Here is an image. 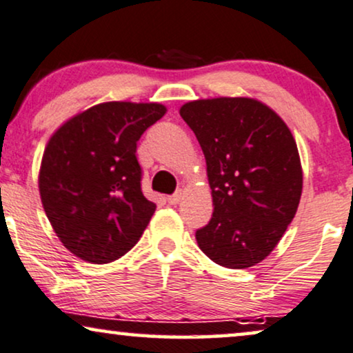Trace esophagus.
<instances>
[{"label": "esophagus", "mask_w": 353, "mask_h": 353, "mask_svg": "<svg viewBox=\"0 0 353 353\" xmlns=\"http://www.w3.org/2000/svg\"><path fill=\"white\" fill-rule=\"evenodd\" d=\"M181 199H182V192H176V194L169 195V197H168V202L171 203V205H177V203L181 202Z\"/></svg>", "instance_id": "1"}]
</instances>
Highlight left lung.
<instances>
[{
  "mask_svg": "<svg viewBox=\"0 0 353 353\" xmlns=\"http://www.w3.org/2000/svg\"><path fill=\"white\" fill-rule=\"evenodd\" d=\"M207 164L214 214L195 232L212 261L243 270L265 260L294 219L303 168L294 136L274 110L250 97L184 103Z\"/></svg>",
  "mask_w": 353,
  "mask_h": 353,
  "instance_id": "obj_1",
  "label": "left lung"
}]
</instances>
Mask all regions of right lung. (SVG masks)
I'll use <instances>...</instances> for the list:
<instances>
[{"mask_svg": "<svg viewBox=\"0 0 353 353\" xmlns=\"http://www.w3.org/2000/svg\"><path fill=\"white\" fill-rule=\"evenodd\" d=\"M168 112L161 103L105 101L50 136L39 194L62 245L88 263L121 258L141 239L156 203L141 192L136 143Z\"/></svg>", "mask_w": 353, "mask_h": 353, "instance_id": "right-lung-1", "label": "right lung"}]
</instances>
